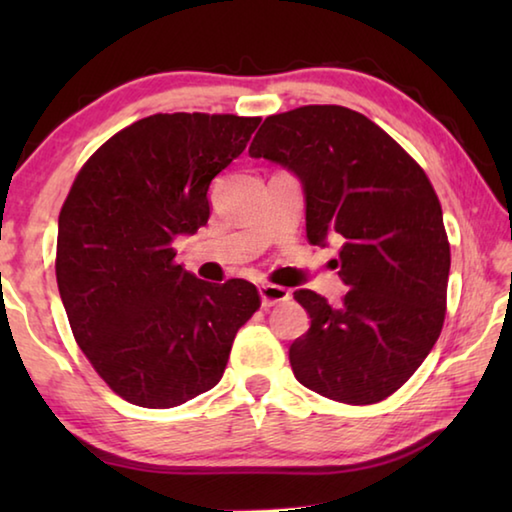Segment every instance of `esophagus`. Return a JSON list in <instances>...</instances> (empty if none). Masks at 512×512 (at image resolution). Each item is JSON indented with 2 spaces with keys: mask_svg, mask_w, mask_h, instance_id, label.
Here are the masks:
<instances>
[{
  "mask_svg": "<svg viewBox=\"0 0 512 512\" xmlns=\"http://www.w3.org/2000/svg\"><path fill=\"white\" fill-rule=\"evenodd\" d=\"M259 298H262V307L268 309V307L280 305L284 300H289L291 293L289 289L277 287V284H262V287H259Z\"/></svg>",
  "mask_w": 512,
  "mask_h": 512,
  "instance_id": "obj_1",
  "label": "esophagus"
}]
</instances>
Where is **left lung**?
<instances>
[{
    "instance_id": "left-lung-1",
    "label": "left lung",
    "mask_w": 512,
    "mask_h": 512,
    "mask_svg": "<svg viewBox=\"0 0 512 512\" xmlns=\"http://www.w3.org/2000/svg\"><path fill=\"white\" fill-rule=\"evenodd\" d=\"M248 153L300 180L309 244H343L334 264L350 291L339 307L316 291L293 293L311 318L289 348L293 375L336 402L386 400L427 359L445 320L452 259L427 173L343 106L266 117Z\"/></svg>"
}]
</instances>
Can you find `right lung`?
<instances>
[{
    "instance_id": "1",
    "label": "right lung",
    "mask_w": 512,
    "mask_h": 512,
    "mask_svg": "<svg viewBox=\"0 0 512 512\" xmlns=\"http://www.w3.org/2000/svg\"><path fill=\"white\" fill-rule=\"evenodd\" d=\"M259 117L173 112L112 135L58 216L56 280L69 327L126 402L171 409L223 377L255 284L198 280L173 239L210 219V183L244 153Z\"/></svg>"
}]
</instances>
